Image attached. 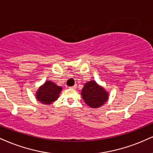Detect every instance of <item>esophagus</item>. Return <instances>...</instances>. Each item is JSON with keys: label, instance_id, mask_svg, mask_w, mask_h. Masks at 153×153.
Listing matches in <instances>:
<instances>
[{"label": "esophagus", "instance_id": "34e87169", "mask_svg": "<svg viewBox=\"0 0 153 153\" xmlns=\"http://www.w3.org/2000/svg\"><path fill=\"white\" fill-rule=\"evenodd\" d=\"M76 88H77V85H74L73 86H71V87H70V88H71V89H75Z\"/></svg>", "mask_w": 153, "mask_h": 153}]
</instances>
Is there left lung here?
Wrapping results in <instances>:
<instances>
[{"label": "left lung", "instance_id": "8db88e82", "mask_svg": "<svg viewBox=\"0 0 153 153\" xmlns=\"http://www.w3.org/2000/svg\"><path fill=\"white\" fill-rule=\"evenodd\" d=\"M81 95L85 102L91 108H99L108 98V93L95 81H89L85 84Z\"/></svg>", "mask_w": 153, "mask_h": 153}]
</instances>
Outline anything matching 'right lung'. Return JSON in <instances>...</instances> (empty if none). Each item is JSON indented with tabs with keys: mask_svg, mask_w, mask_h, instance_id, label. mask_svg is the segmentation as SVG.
<instances>
[{
	"mask_svg": "<svg viewBox=\"0 0 153 153\" xmlns=\"http://www.w3.org/2000/svg\"><path fill=\"white\" fill-rule=\"evenodd\" d=\"M62 88L54 82L46 81L37 91L36 97L40 102L44 104H51L58 99Z\"/></svg>",
	"mask_w": 153,
	"mask_h": 153,
	"instance_id": "add662e5",
	"label": "right lung"
}]
</instances>
